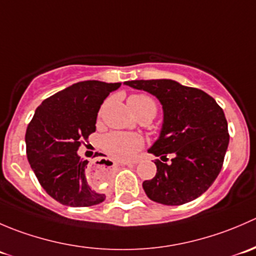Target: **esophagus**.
I'll return each instance as SVG.
<instances>
[{"label":"esophagus","mask_w":256,"mask_h":256,"mask_svg":"<svg viewBox=\"0 0 256 256\" xmlns=\"http://www.w3.org/2000/svg\"><path fill=\"white\" fill-rule=\"evenodd\" d=\"M132 164H136V162H122L121 166H132Z\"/></svg>","instance_id":"1"}]
</instances>
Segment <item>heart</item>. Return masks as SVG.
Wrapping results in <instances>:
<instances>
[{"label": "heart", "instance_id": "1", "mask_svg": "<svg viewBox=\"0 0 256 256\" xmlns=\"http://www.w3.org/2000/svg\"><path fill=\"white\" fill-rule=\"evenodd\" d=\"M128 105L134 110L146 109V108H154L156 110L154 100L142 94L132 95V96L128 98ZM142 138L136 135V134L112 132L102 138V147L106 151V154L118 161L132 160L136 152L142 147Z\"/></svg>", "mask_w": 256, "mask_h": 256}]
</instances>
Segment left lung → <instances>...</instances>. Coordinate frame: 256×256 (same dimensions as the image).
I'll return each mask as SVG.
<instances>
[{
	"mask_svg": "<svg viewBox=\"0 0 256 256\" xmlns=\"http://www.w3.org/2000/svg\"><path fill=\"white\" fill-rule=\"evenodd\" d=\"M128 86L150 92L162 105L160 136L148 148L162 161L142 183L147 197L164 206H180L206 192L223 166L229 144L228 122L216 100L197 88L172 79L128 80Z\"/></svg>",
	"mask_w": 256,
	"mask_h": 256,
	"instance_id": "left-lung-1",
	"label": "left lung"
}]
</instances>
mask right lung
I'll list each match as a JSON object with an SVG mask.
<instances>
[{
  "mask_svg": "<svg viewBox=\"0 0 256 256\" xmlns=\"http://www.w3.org/2000/svg\"><path fill=\"white\" fill-rule=\"evenodd\" d=\"M121 82H79L46 99L36 109L26 131L27 158L43 190L69 207H90L105 194L90 187L89 161L78 150L95 132L98 112L104 100Z\"/></svg>",
  "mask_w": 256,
  "mask_h": 256,
  "instance_id": "add662e5",
  "label": "right lung"
}]
</instances>
